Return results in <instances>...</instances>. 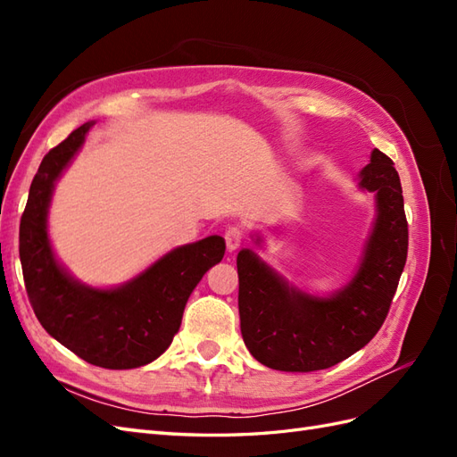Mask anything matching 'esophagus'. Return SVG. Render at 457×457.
I'll return each instance as SVG.
<instances>
[{
	"mask_svg": "<svg viewBox=\"0 0 457 457\" xmlns=\"http://www.w3.org/2000/svg\"><path fill=\"white\" fill-rule=\"evenodd\" d=\"M225 242L228 252H237L242 244V230L238 227H228L225 232Z\"/></svg>",
	"mask_w": 457,
	"mask_h": 457,
	"instance_id": "34e87169",
	"label": "esophagus"
}]
</instances>
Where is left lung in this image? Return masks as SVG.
Instances as JSON below:
<instances>
[{"instance_id": "1", "label": "left lung", "mask_w": 457, "mask_h": 457, "mask_svg": "<svg viewBox=\"0 0 457 457\" xmlns=\"http://www.w3.org/2000/svg\"><path fill=\"white\" fill-rule=\"evenodd\" d=\"M358 187L376 196V219L353 278L329 295L299 289L250 247L238 253V311L247 351L262 366L314 371L336 366L378 334L406 265L408 223L395 163L373 148ZM257 245L262 244L253 234Z\"/></svg>"}]
</instances>
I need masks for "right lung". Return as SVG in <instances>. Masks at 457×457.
I'll list each match as a JSON object with an SVG mask.
<instances>
[{"label":"right lung","instance_id":"obj_1","mask_svg":"<svg viewBox=\"0 0 457 457\" xmlns=\"http://www.w3.org/2000/svg\"><path fill=\"white\" fill-rule=\"evenodd\" d=\"M93 126H79L41 160L21 219V265L32 309L51 337L89 364L131 370L168 351L192 289L223 259L225 240L213 234L179 245L114 287L76 280L53 252L47 217L54 185Z\"/></svg>","mask_w":457,"mask_h":457}]
</instances>
